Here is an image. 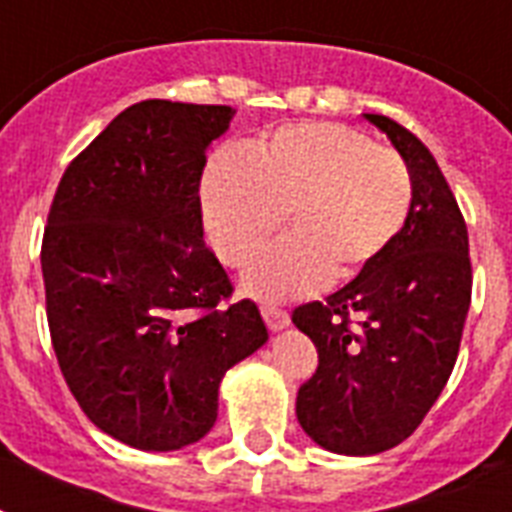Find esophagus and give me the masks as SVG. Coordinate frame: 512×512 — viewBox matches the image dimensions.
I'll return each instance as SVG.
<instances>
[{
    "mask_svg": "<svg viewBox=\"0 0 512 512\" xmlns=\"http://www.w3.org/2000/svg\"><path fill=\"white\" fill-rule=\"evenodd\" d=\"M263 318L270 331H281V328L289 326V313L278 310V307H263Z\"/></svg>",
    "mask_w": 512,
    "mask_h": 512,
    "instance_id": "1",
    "label": "esophagus"
}]
</instances>
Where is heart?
<instances>
[{
	"label": "heart",
	"mask_w": 512,
	"mask_h": 512,
	"mask_svg": "<svg viewBox=\"0 0 512 512\" xmlns=\"http://www.w3.org/2000/svg\"><path fill=\"white\" fill-rule=\"evenodd\" d=\"M210 244L231 268H247L286 213L292 236L249 270L247 289L286 299L363 276L405 231L413 176L400 155L334 123L278 128L249 155L220 152L202 176Z\"/></svg>",
	"instance_id": "1"
}]
</instances>
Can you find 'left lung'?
<instances>
[{"instance_id": "1", "label": "left lung", "mask_w": 512, "mask_h": 512, "mask_svg": "<svg viewBox=\"0 0 512 512\" xmlns=\"http://www.w3.org/2000/svg\"><path fill=\"white\" fill-rule=\"evenodd\" d=\"M365 120L405 160L413 210L378 263L292 315L318 350L297 421L336 455H378L421 426L458 360L473 286L468 228L434 155L400 123Z\"/></svg>"}]
</instances>
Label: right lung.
Returning a JSON list of instances; mask_svg holds the SVG:
<instances>
[{
	"instance_id": "right-lung-1",
	"label": "right lung",
	"mask_w": 512,
	"mask_h": 512,
	"mask_svg": "<svg viewBox=\"0 0 512 512\" xmlns=\"http://www.w3.org/2000/svg\"><path fill=\"white\" fill-rule=\"evenodd\" d=\"M236 110L147 99L70 162L49 210L41 273L70 392L112 439L147 452L199 442L228 368L268 342L255 302L202 239L207 147Z\"/></svg>"
}]
</instances>
